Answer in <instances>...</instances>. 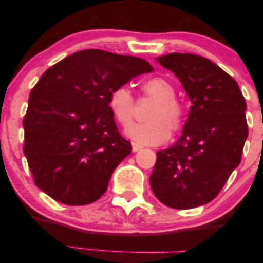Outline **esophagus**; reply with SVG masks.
Masks as SVG:
<instances>
[{
  "label": "esophagus",
  "instance_id": "obj_1",
  "mask_svg": "<svg viewBox=\"0 0 263 263\" xmlns=\"http://www.w3.org/2000/svg\"><path fill=\"white\" fill-rule=\"evenodd\" d=\"M140 149H142L141 144L136 143V142H132V151H134V152H137V151H140Z\"/></svg>",
  "mask_w": 263,
  "mask_h": 263
}]
</instances>
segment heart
I'll use <instances>...</instances> for the list:
<instances>
[{"instance_id": "heart-1", "label": "heart", "mask_w": 263, "mask_h": 263, "mask_svg": "<svg viewBox=\"0 0 263 263\" xmlns=\"http://www.w3.org/2000/svg\"><path fill=\"white\" fill-rule=\"evenodd\" d=\"M141 91L155 100L146 115V121L131 127L135 121V100L125 86L115 87L108 96V108L123 128L131 127L127 135L141 144L156 146L164 143L170 135L180 132L185 125V110L176 99V87L165 78L156 77L143 81Z\"/></svg>"}]
</instances>
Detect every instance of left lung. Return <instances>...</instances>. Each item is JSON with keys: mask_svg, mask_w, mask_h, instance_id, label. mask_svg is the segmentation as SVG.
<instances>
[{"mask_svg": "<svg viewBox=\"0 0 263 263\" xmlns=\"http://www.w3.org/2000/svg\"><path fill=\"white\" fill-rule=\"evenodd\" d=\"M157 60L177 75L192 106L179 141L157 152L151 186L167 206L192 209L213 200L240 164L246 101L235 79L204 57L172 53Z\"/></svg>", "mask_w": 263, "mask_h": 263, "instance_id": "8db88e82", "label": "left lung"}]
</instances>
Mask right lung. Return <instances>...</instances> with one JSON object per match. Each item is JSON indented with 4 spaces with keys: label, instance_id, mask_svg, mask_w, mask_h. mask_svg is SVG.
<instances>
[{
    "label": "right lung",
    "instance_id": "right-lung-1",
    "mask_svg": "<svg viewBox=\"0 0 263 263\" xmlns=\"http://www.w3.org/2000/svg\"><path fill=\"white\" fill-rule=\"evenodd\" d=\"M149 71L144 59L100 49L80 50L45 70L23 119V152L39 189L75 206L102 197L132 149L116 127L108 96Z\"/></svg>",
    "mask_w": 263,
    "mask_h": 263
}]
</instances>
